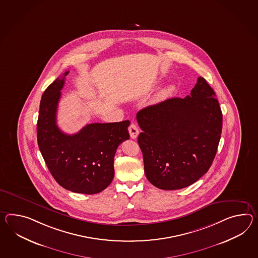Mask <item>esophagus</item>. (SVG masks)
Wrapping results in <instances>:
<instances>
[{"mask_svg":"<svg viewBox=\"0 0 258 258\" xmlns=\"http://www.w3.org/2000/svg\"><path fill=\"white\" fill-rule=\"evenodd\" d=\"M128 132L131 135V138L136 139L138 137L139 135V128L138 126H136L135 124H132L130 127H128Z\"/></svg>","mask_w":258,"mask_h":258,"instance_id":"esophagus-1","label":"esophagus"}]
</instances>
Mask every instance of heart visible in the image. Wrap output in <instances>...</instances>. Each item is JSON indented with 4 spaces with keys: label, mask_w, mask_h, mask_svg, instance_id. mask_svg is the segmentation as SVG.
<instances>
[{
    "label": "heart",
    "mask_w": 258,
    "mask_h": 258,
    "mask_svg": "<svg viewBox=\"0 0 258 258\" xmlns=\"http://www.w3.org/2000/svg\"><path fill=\"white\" fill-rule=\"evenodd\" d=\"M174 90H175V88H174L173 86H169V87L164 88V89H162V90L158 93V95H157V101H163V100H166L167 98H169L170 96H171V94L174 92Z\"/></svg>",
    "instance_id": "obj_1"
}]
</instances>
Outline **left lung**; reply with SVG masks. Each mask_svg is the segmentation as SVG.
Returning a JSON list of instances; mask_svg holds the SVG:
<instances>
[{
    "label": "left lung",
    "mask_w": 258,
    "mask_h": 258,
    "mask_svg": "<svg viewBox=\"0 0 258 258\" xmlns=\"http://www.w3.org/2000/svg\"><path fill=\"white\" fill-rule=\"evenodd\" d=\"M138 143L148 181L163 190L197 182L213 164L223 115L214 89L199 77L185 98H171L139 111Z\"/></svg>",
    "instance_id": "1"
}]
</instances>
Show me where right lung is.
I'll return each instance as SVG.
<instances>
[{
    "mask_svg": "<svg viewBox=\"0 0 258 258\" xmlns=\"http://www.w3.org/2000/svg\"><path fill=\"white\" fill-rule=\"evenodd\" d=\"M66 72L44 90L40 102L37 142L51 174L63 188L75 193L97 194L112 182L113 158L120 144L130 139L125 120L93 123L69 135L57 125V109Z\"/></svg>",
    "mask_w": 258,
    "mask_h": 258,
    "instance_id": "obj_1",
    "label": "right lung"
}]
</instances>
